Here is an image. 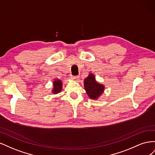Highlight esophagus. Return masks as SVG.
<instances>
[{
    "label": "esophagus",
    "instance_id": "obj_1",
    "mask_svg": "<svg viewBox=\"0 0 155 155\" xmlns=\"http://www.w3.org/2000/svg\"><path fill=\"white\" fill-rule=\"evenodd\" d=\"M70 78H71V79H72V80L77 81V80H78L79 76H71V77H70Z\"/></svg>",
    "mask_w": 155,
    "mask_h": 155
}]
</instances>
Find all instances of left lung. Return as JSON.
<instances>
[{"mask_svg":"<svg viewBox=\"0 0 155 155\" xmlns=\"http://www.w3.org/2000/svg\"><path fill=\"white\" fill-rule=\"evenodd\" d=\"M84 87L89 97L96 100L104 91V85L96 81L94 75L90 74L84 80Z\"/></svg>","mask_w":155,"mask_h":155,"instance_id":"left-lung-1","label":"left lung"}]
</instances>
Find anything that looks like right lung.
<instances>
[{
    "mask_svg": "<svg viewBox=\"0 0 155 155\" xmlns=\"http://www.w3.org/2000/svg\"><path fill=\"white\" fill-rule=\"evenodd\" d=\"M62 90V82L59 79H57L54 81V88L52 92L54 94H58Z\"/></svg>",
    "mask_w": 155,
    "mask_h": 155,
    "instance_id": "add662e5",
    "label": "right lung"
}]
</instances>
